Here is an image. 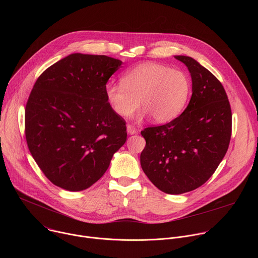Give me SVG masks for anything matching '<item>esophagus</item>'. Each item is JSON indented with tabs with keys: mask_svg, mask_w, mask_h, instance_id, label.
I'll return each mask as SVG.
<instances>
[{
	"mask_svg": "<svg viewBox=\"0 0 258 258\" xmlns=\"http://www.w3.org/2000/svg\"><path fill=\"white\" fill-rule=\"evenodd\" d=\"M126 132H127L128 135H135V134H137V128H136L135 126L128 124V125L126 126Z\"/></svg>",
	"mask_w": 258,
	"mask_h": 258,
	"instance_id": "esophagus-1",
	"label": "esophagus"
}]
</instances>
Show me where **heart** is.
Instances as JSON below:
<instances>
[{
  "label": "heart",
  "instance_id": "b5f03b06",
  "mask_svg": "<svg viewBox=\"0 0 258 258\" xmlns=\"http://www.w3.org/2000/svg\"><path fill=\"white\" fill-rule=\"evenodd\" d=\"M190 91V81L182 71L146 62L126 72L121 85H107L105 95L120 117L131 116L141 104V116L148 114L153 122L164 123L180 113Z\"/></svg>",
  "mask_w": 258,
  "mask_h": 258
}]
</instances>
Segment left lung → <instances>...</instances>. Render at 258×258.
<instances>
[{"label":"left lung","mask_w":258,"mask_h":258,"mask_svg":"<svg viewBox=\"0 0 258 258\" xmlns=\"http://www.w3.org/2000/svg\"><path fill=\"white\" fill-rule=\"evenodd\" d=\"M192 79L187 108L170 122L141 132L145 174L160 191L178 195L193 191L214 173L225 157L232 134V112L226 91L195 59L177 55Z\"/></svg>","instance_id":"8db88e82"}]
</instances>
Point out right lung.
<instances>
[{
    "label": "right lung",
    "instance_id": "add662e5",
    "mask_svg": "<svg viewBox=\"0 0 258 258\" xmlns=\"http://www.w3.org/2000/svg\"><path fill=\"white\" fill-rule=\"evenodd\" d=\"M122 62L75 53L47 68L25 107L28 149L54 185L90 188L126 141V126L107 102L108 80Z\"/></svg>",
    "mask_w": 258,
    "mask_h": 258
}]
</instances>
